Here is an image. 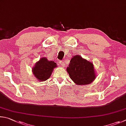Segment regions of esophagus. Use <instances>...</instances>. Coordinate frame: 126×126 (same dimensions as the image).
I'll return each instance as SVG.
<instances>
[{"label":"esophagus","instance_id":"34e87169","mask_svg":"<svg viewBox=\"0 0 126 126\" xmlns=\"http://www.w3.org/2000/svg\"><path fill=\"white\" fill-rule=\"evenodd\" d=\"M59 63H60V65L62 66H63V67H64L65 66V63L63 61H59Z\"/></svg>","mask_w":126,"mask_h":126}]
</instances>
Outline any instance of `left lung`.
Masks as SVG:
<instances>
[{
	"instance_id": "left-lung-1",
	"label": "left lung",
	"mask_w": 126,
	"mask_h": 126,
	"mask_svg": "<svg viewBox=\"0 0 126 126\" xmlns=\"http://www.w3.org/2000/svg\"><path fill=\"white\" fill-rule=\"evenodd\" d=\"M67 72L71 80L79 85L90 84L96 77L93 63L78 55L71 58Z\"/></svg>"
}]
</instances>
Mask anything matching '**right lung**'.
<instances>
[{
    "label": "right lung",
    "instance_id": "right-lung-1",
    "mask_svg": "<svg viewBox=\"0 0 126 126\" xmlns=\"http://www.w3.org/2000/svg\"><path fill=\"white\" fill-rule=\"evenodd\" d=\"M57 67L54 61H48L46 57H41L32 67V71L39 81H45L50 78L53 70Z\"/></svg>",
    "mask_w": 126,
    "mask_h": 126
}]
</instances>
